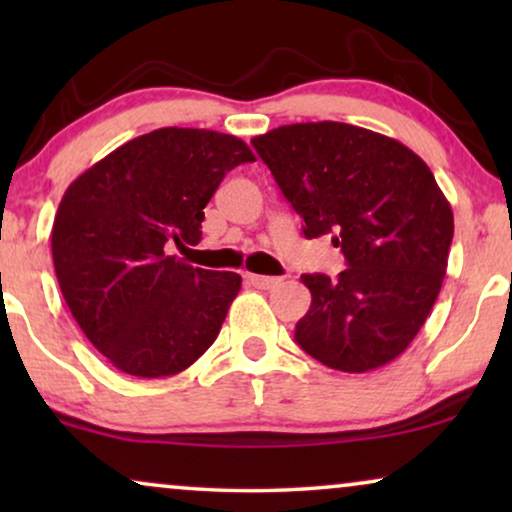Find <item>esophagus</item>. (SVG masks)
Masks as SVG:
<instances>
[{
  "label": "esophagus",
  "mask_w": 512,
  "mask_h": 512,
  "mask_svg": "<svg viewBox=\"0 0 512 512\" xmlns=\"http://www.w3.org/2000/svg\"><path fill=\"white\" fill-rule=\"evenodd\" d=\"M247 282L256 289H275L279 284V277H265V275H247Z\"/></svg>",
  "instance_id": "obj_1"
}]
</instances>
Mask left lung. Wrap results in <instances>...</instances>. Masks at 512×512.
<instances>
[{
  "instance_id": "left-lung-1",
  "label": "left lung",
  "mask_w": 512,
  "mask_h": 512,
  "mask_svg": "<svg viewBox=\"0 0 512 512\" xmlns=\"http://www.w3.org/2000/svg\"><path fill=\"white\" fill-rule=\"evenodd\" d=\"M307 240L331 235L338 279L303 275L312 305L296 342L342 373L401 356L436 303L454 216L429 165L396 139L356 125H282L251 139Z\"/></svg>"
}]
</instances>
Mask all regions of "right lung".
<instances>
[{"label":"right lung","instance_id":"1","mask_svg":"<svg viewBox=\"0 0 512 512\" xmlns=\"http://www.w3.org/2000/svg\"><path fill=\"white\" fill-rule=\"evenodd\" d=\"M251 160L233 135L160 128L118 146L62 195L55 275L76 324L111 366L177 375L216 340L242 277L193 268L167 249L200 242L202 209L226 172Z\"/></svg>","mask_w":512,"mask_h":512}]
</instances>
